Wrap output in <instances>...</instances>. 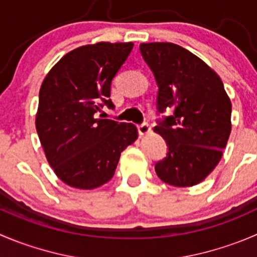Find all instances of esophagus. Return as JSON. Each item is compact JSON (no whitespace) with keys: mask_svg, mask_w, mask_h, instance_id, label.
Instances as JSON below:
<instances>
[{"mask_svg":"<svg viewBox=\"0 0 257 257\" xmlns=\"http://www.w3.org/2000/svg\"><path fill=\"white\" fill-rule=\"evenodd\" d=\"M151 132V126H149L148 123H142L138 125V133L139 136H146Z\"/></svg>","mask_w":257,"mask_h":257,"instance_id":"esophagus-1","label":"esophagus"}]
</instances>
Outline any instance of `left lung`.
Wrapping results in <instances>:
<instances>
[{"mask_svg":"<svg viewBox=\"0 0 257 257\" xmlns=\"http://www.w3.org/2000/svg\"><path fill=\"white\" fill-rule=\"evenodd\" d=\"M158 85L154 132L168 146L156 173L174 187L202 182L222 157L231 133V101L220 76L200 57L171 42L139 46Z\"/></svg>","mask_w":257,"mask_h":257,"instance_id":"obj_1","label":"left lung"}]
</instances>
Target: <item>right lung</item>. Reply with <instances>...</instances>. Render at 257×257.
I'll list each match as a JSON object with an SVG mask.
<instances>
[{"label": "right lung", "instance_id": "1", "mask_svg": "<svg viewBox=\"0 0 257 257\" xmlns=\"http://www.w3.org/2000/svg\"><path fill=\"white\" fill-rule=\"evenodd\" d=\"M133 42H98L68 52L42 81L36 131L47 162L64 183L80 189L103 186L115 173L120 153L134 143V124L96 118L114 109L111 80Z\"/></svg>", "mask_w": 257, "mask_h": 257}]
</instances>
